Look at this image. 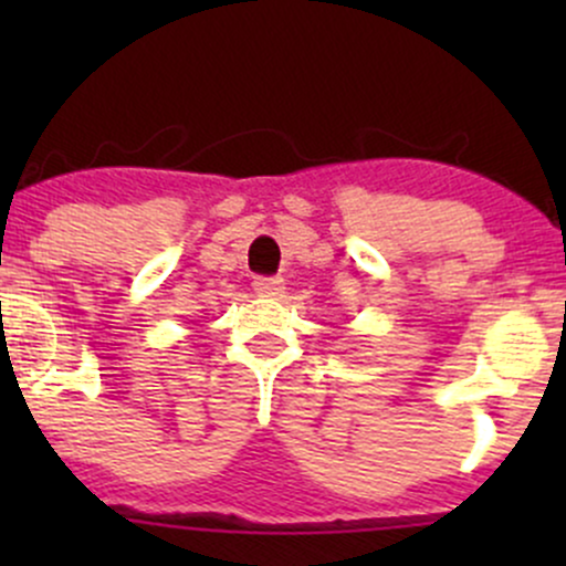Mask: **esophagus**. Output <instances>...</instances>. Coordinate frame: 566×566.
Returning a JSON list of instances; mask_svg holds the SVG:
<instances>
[{
  "mask_svg": "<svg viewBox=\"0 0 566 566\" xmlns=\"http://www.w3.org/2000/svg\"><path fill=\"white\" fill-rule=\"evenodd\" d=\"M282 284L284 282L279 276H255V279H252V287H255L258 295H263V297L279 295V292L284 290Z\"/></svg>",
  "mask_w": 566,
  "mask_h": 566,
  "instance_id": "esophagus-1",
  "label": "esophagus"
}]
</instances>
